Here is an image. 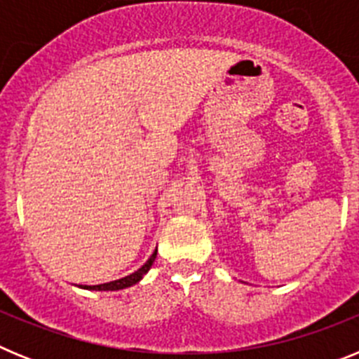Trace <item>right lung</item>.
<instances>
[{
    "label": "right lung",
    "mask_w": 359,
    "mask_h": 359,
    "mask_svg": "<svg viewBox=\"0 0 359 359\" xmlns=\"http://www.w3.org/2000/svg\"><path fill=\"white\" fill-rule=\"evenodd\" d=\"M156 252L158 250H154V253L149 257V261L145 262L140 269H136L135 273L128 275V277L118 278V280H113V282H106V284H98V286H79V287H82V290H95V291H118V290H123V287H131L133 284L140 282L142 277H144L149 269H151L152 262H154V259H156Z\"/></svg>",
    "instance_id": "add662e5"
}]
</instances>
